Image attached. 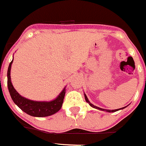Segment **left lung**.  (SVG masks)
<instances>
[{
	"label": "left lung",
	"instance_id": "obj_1",
	"mask_svg": "<svg viewBox=\"0 0 146 146\" xmlns=\"http://www.w3.org/2000/svg\"><path fill=\"white\" fill-rule=\"evenodd\" d=\"M84 96H85V99H86V102L88 103V104H89L90 106L92 107H93V108L94 109H96V110H101V111H107V112H114V111H118V110H123V109H125V107H122V108H120V109H117V110H105V109H102V108H100V107H96V106H94V104H92L91 102H89V100H88V99L87 98L86 95V94H84Z\"/></svg>",
	"mask_w": 146,
	"mask_h": 146
}]
</instances>
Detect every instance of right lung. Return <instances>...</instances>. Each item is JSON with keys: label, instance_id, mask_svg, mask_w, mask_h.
<instances>
[{"label": "right lung", "instance_id": "add662e5", "mask_svg": "<svg viewBox=\"0 0 146 146\" xmlns=\"http://www.w3.org/2000/svg\"><path fill=\"white\" fill-rule=\"evenodd\" d=\"M13 59L10 62L8 68V88L11 97L15 104L19 107L23 111L28 114L29 115L36 117H43L52 115L58 112L61 109L63 103V99L65 94V87H64L62 92L58 96L52 101H34L24 97L16 92L13 87L11 80V68L13 63Z\"/></svg>", "mask_w": 146, "mask_h": 146}]
</instances>
